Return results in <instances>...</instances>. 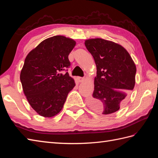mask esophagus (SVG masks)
Listing matches in <instances>:
<instances>
[{"label":"esophagus","mask_w":158,"mask_h":158,"mask_svg":"<svg viewBox=\"0 0 158 158\" xmlns=\"http://www.w3.org/2000/svg\"><path fill=\"white\" fill-rule=\"evenodd\" d=\"M77 80H78L79 82H82L83 81V80H84V78L81 77H77Z\"/></svg>","instance_id":"1"}]
</instances>
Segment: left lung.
<instances>
[{
  "instance_id": "1",
  "label": "left lung",
  "mask_w": 158,
  "mask_h": 158,
  "mask_svg": "<svg viewBox=\"0 0 158 158\" xmlns=\"http://www.w3.org/2000/svg\"><path fill=\"white\" fill-rule=\"evenodd\" d=\"M86 48L96 65L94 90L88 100L91 108L104 115L118 110L135 85L136 69L122 45L102 39L86 40Z\"/></svg>"
}]
</instances>
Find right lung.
<instances>
[{
	"label": "right lung",
	"instance_id": "add662e5",
	"mask_svg": "<svg viewBox=\"0 0 158 158\" xmlns=\"http://www.w3.org/2000/svg\"><path fill=\"white\" fill-rule=\"evenodd\" d=\"M75 44L71 39L54 36L42 41L26 56L20 81L29 104L40 115H57L75 86L67 72L70 66L69 55Z\"/></svg>",
	"mask_w": 158,
	"mask_h": 158
}]
</instances>
